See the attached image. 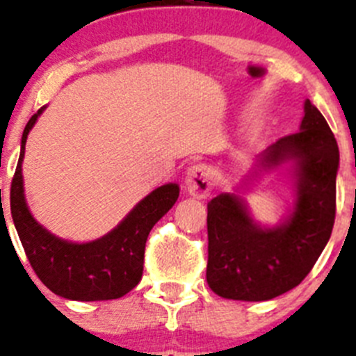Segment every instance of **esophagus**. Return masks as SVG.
<instances>
[{
    "mask_svg": "<svg viewBox=\"0 0 356 356\" xmlns=\"http://www.w3.org/2000/svg\"><path fill=\"white\" fill-rule=\"evenodd\" d=\"M213 170L205 163L193 165L186 172V191L195 198H205L212 191Z\"/></svg>",
    "mask_w": 356,
    "mask_h": 356,
    "instance_id": "obj_1",
    "label": "esophagus"
}]
</instances>
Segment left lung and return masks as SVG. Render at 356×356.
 I'll use <instances>...</instances> for the list:
<instances>
[{
  "mask_svg": "<svg viewBox=\"0 0 356 356\" xmlns=\"http://www.w3.org/2000/svg\"><path fill=\"white\" fill-rule=\"evenodd\" d=\"M289 165L295 205L277 227H262L246 202L220 193L207 205V284L224 299L270 301L298 287L329 241L336 217L339 147L322 113L306 99L299 132L282 137L255 158L240 187L261 171Z\"/></svg>",
  "mask_w": 356,
  "mask_h": 356,
  "instance_id": "1",
  "label": "left lung"
}]
</instances>
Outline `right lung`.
<instances>
[{"label": "right lung", "mask_w": 356, "mask_h": 356, "mask_svg": "<svg viewBox=\"0 0 356 356\" xmlns=\"http://www.w3.org/2000/svg\"><path fill=\"white\" fill-rule=\"evenodd\" d=\"M44 108L33 115L24 129L19 163L10 189L12 219L24 250L38 278L60 298L71 301L123 298L143 278L147 234L177 202L179 184L168 182L151 191L115 229L97 240L76 243L55 236L34 219L24 195L26 140Z\"/></svg>", "instance_id": "add662e5"}]
</instances>
